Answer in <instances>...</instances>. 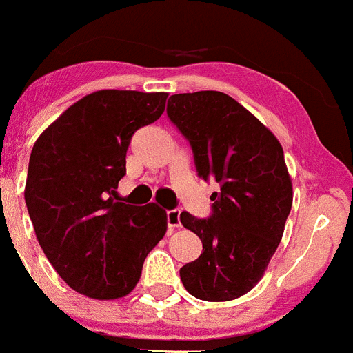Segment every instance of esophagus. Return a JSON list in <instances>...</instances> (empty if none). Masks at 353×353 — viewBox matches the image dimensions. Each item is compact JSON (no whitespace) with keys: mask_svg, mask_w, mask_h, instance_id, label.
Segmentation results:
<instances>
[{"mask_svg":"<svg viewBox=\"0 0 353 353\" xmlns=\"http://www.w3.org/2000/svg\"><path fill=\"white\" fill-rule=\"evenodd\" d=\"M165 222H167V229L174 230L181 225L179 222V212L177 210H167L165 212Z\"/></svg>","mask_w":353,"mask_h":353,"instance_id":"1","label":"esophagus"}]
</instances>
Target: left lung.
Wrapping results in <instances>:
<instances>
[{"label":"left lung","mask_w":353,"mask_h":353,"mask_svg":"<svg viewBox=\"0 0 353 353\" xmlns=\"http://www.w3.org/2000/svg\"><path fill=\"white\" fill-rule=\"evenodd\" d=\"M167 117L190 143L198 177L220 186L206 219L181 213L203 244L181 280L201 301H232L259 282L283 236L292 183L282 145L222 92L170 95Z\"/></svg>","instance_id":"1"}]
</instances>
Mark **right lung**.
<instances>
[{
  "instance_id": "add662e5",
  "label": "right lung",
  "mask_w": 353,
  "mask_h": 353,
  "mask_svg": "<svg viewBox=\"0 0 353 353\" xmlns=\"http://www.w3.org/2000/svg\"><path fill=\"white\" fill-rule=\"evenodd\" d=\"M165 99L163 92H94L32 148L25 203L35 236L59 276L92 299L130 294L165 234L160 206L126 205L116 193L131 138L162 116Z\"/></svg>"
}]
</instances>
